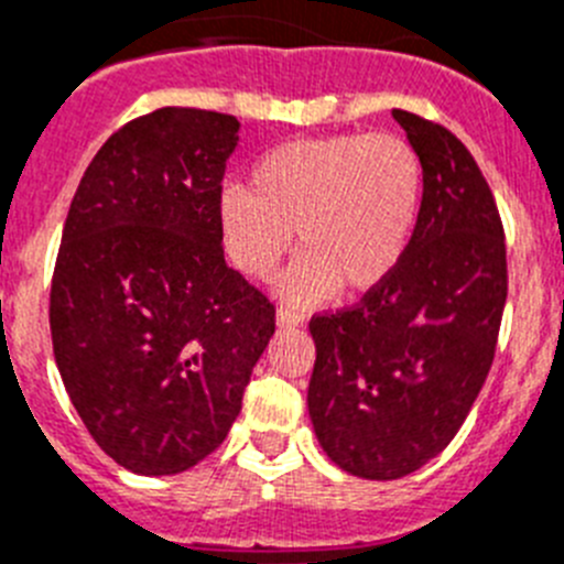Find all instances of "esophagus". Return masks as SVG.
<instances>
[{"label": "esophagus", "mask_w": 564, "mask_h": 564, "mask_svg": "<svg viewBox=\"0 0 564 564\" xmlns=\"http://www.w3.org/2000/svg\"><path fill=\"white\" fill-rule=\"evenodd\" d=\"M278 328H294V326H303V314L294 312V308L281 306L278 308Z\"/></svg>", "instance_id": "34e87169"}]
</instances>
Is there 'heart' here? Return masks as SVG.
I'll return each instance as SVG.
<instances>
[{
	"mask_svg": "<svg viewBox=\"0 0 564 564\" xmlns=\"http://www.w3.org/2000/svg\"><path fill=\"white\" fill-rule=\"evenodd\" d=\"M424 171L413 145L388 131L292 140L256 162L250 191L225 187L219 225L232 263L263 281L294 241L281 294L294 306L328 301L337 289L382 286L413 238Z\"/></svg>",
	"mask_w": 564,
	"mask_h": 564,
	"instance_id": "obj_1",
	"label": "heart"
}]
</instances>
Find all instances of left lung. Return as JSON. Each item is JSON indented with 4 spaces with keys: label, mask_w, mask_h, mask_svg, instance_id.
<instances>
[{
    "label": "left lung",
    "mask_w": 564,
    "mask_h": 564,
    "mask_svg": "<svg viewBox=\"0 0 564 564\" xmlns=\"http://www.w3.org/2000/svg\"><path fill=\"white\" fill-rule=\"evenodd\" d=\"M424 171L402 263L362 301L308 323V415L348 475L395 480L444 449L486 382L509 275L495 196L453 131L393 109Z\"/></svg>",
    "instance_id": "left-lung-1"
}]
</instances>
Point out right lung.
<instances>
[{
  "mask_svg": "<svg viewBox=\"0 0 564 564\" xmlns=\"http://www.w3.org/2000/svg\"><path fill=\"white\" fill-rule=\"evenodd\" d=\"M238 120L165 106L84 171L50 289L55 365L98 446L137 475H176L241 413L275 306L227 267L219 196Z\"/></svg>",
  "mask_w": 564,
  "mask_h": 564,
  "instance_id": "right-lung-1",
  "label": "right lung"
}]
</instances>
